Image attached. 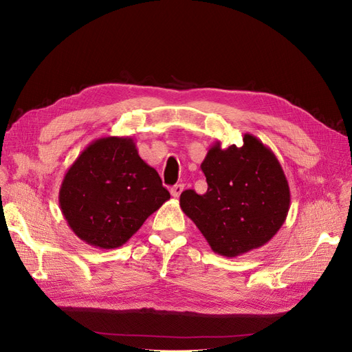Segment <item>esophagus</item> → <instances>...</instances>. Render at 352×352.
<instances>
[{
    "label": "esophagus",
    "instance_id": "34e87169",
    "mask_svg": "<svg viewBox=\"0 0 352 352\" xmlns=\"http://www.w3.org/2000/svg\"><path fill=\"white\" fill-rule=\"evenodd\" d=\"M183 190H184V186H183V184H175L174 187H171V196L175 197V199H178L179 194L183 192Z\"/></svg>",
    "mask_w": 352,
    "mask_h": 352
}]
</instances>
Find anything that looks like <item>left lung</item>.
<instances>
[{"mask_svg":"<svg viewBox=\"0 0 352 352\" xmlns=\"http://www.w3.org/2000/svg\"><path fill=\"white\" fill-rule=\"evenodd\" d=\"M200 168L207 191H183L179 206L213 252L235 258L274 238L290 209V187L274 152L245 133L239 148L223 149L217 140Z\"/></svg>","mask_w":352,"mask_h":352,"instance_id":"left-lung-1","label":"left lung"}]
</instances>
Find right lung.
Segmentation results:
<instances>
[{"label":"right lung","mask_w":352,"mask_h":352,"mask_svg":"<svg viewBox=\"0 0 352 352\" xmlns=\"http://www.w3.org/2000/svg\"><path fill=\"white\" fill-rule=\"evenodd\" d=\"M169 197L132 138L107 136L91 142L69 166L59 206L78 238L94 248L114 250Z\"/></svg>","instance_id":"right-lung-1"}]
</instances>
